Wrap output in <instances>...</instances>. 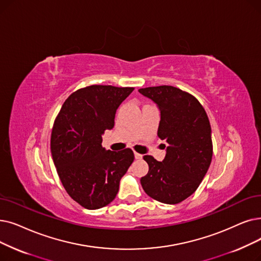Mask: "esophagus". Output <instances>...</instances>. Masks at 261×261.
Here are the masks:
<instances>
[{
    "instance_id": "34e87169",
    "label": "esophagus",
    "mask_w": 261,
    "mask_h": 261,
    "mask_svg": "<svg viewBox=\"0 0 261 261\" xmlns=\"http://www.w3.org/2000/svg\"><path fill=\"white\" fill-rule=\"evenodd\" d=\"M134 156H135V159H142L143 158V155L141 153H138V152H134Z\"/></svg>"
}]
</instances>
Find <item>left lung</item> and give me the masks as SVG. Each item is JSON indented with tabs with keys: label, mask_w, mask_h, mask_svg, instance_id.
<instances>
[{
	"label": "left lung",
	"mask_w": 261,
	"mask_h": 261,
	"mask_svg": "<svg viewBox=\"0 0 261 261\" xmlns=\"http://www.w3.org/2000/svg\"><path fill=\"white\" fill-rule=\"evenodd\" d=\"M139 92L160 110L158 137L168 144L162 162L144 155L149 171L141 178V185L151 198L175 205L194 193L210 166L213 147L209 118L194 96L177 87L161 85Z\"/></svg>",
	"instance_id": "left-lung-1"
}]
</instances>
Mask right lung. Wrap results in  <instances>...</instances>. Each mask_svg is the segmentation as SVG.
Masks as SVG:
<instances>
[{
	"instance_id": "right-lung-1",
	"label": "right lung",
	"mask_w": 261,
	"mask_h": 261,
	"mask_svg": "<svg viewBox=\"0 0 261 261\" xmlns=\"http://www.w3.org/2000/svg\"><path fill=\"white\" fill-rule=\"evenodd\" d=\"M133 87L90 85L66 99L51 133L56 172L69 196L95 210L114 200L119 181L134 160L130 148L106 150L102 134L114 127L116 110Z\"/></svg>"
}]
</instances>
